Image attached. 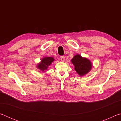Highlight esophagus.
<instances>
[{"instance_id":"1","label":"esophagus","mask_w":121,"mask_h":121,"mask_svg":"<svg viewBox=\"0 0 121 121\" xmlns=\"http://www.w3.org/2000/svg\"><path fill=\"white\" fill-rule=\"evenodd\" d=\"M60 59L62 61H65V56H60Z\"/></svg>"}]
</instances>
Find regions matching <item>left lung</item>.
<instances>
[{"instance_id":"left-lung-1","label":"left lung","mask_w":121,"mask_h":121,"mask_svg":"<svg viewBox=\"0 0 121 121\" xmlns=\"http://www.w3.org/2000/svg\"><path fill=\"white\" fill-rule=\"evenodd\" d=\"M75 66V70L80 76H83L91 70L92 65L90 60L82 58L79 55H76L71 59Z\"/></svg>"}]
</instances>
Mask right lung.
<instances>
[{
    "mask_svg": "<svg viewBox=\"0 0 121 121\" xmlns=\"http://www.w3.org/2000/svg\"><path fill=\"white\" fill-rule=\"evenodd\" d=\"M53 61L54 59L52 57H45L41 60V62L39 63L37 67L42 71L46 70Z\"/></svg>",
    "mask_w": 121,
    "mask_h": 121,
    "instance_id": "add662e5",
    "label": "right lung"
}]
</instances>
